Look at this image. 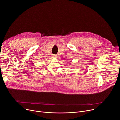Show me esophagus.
Listing matches in <instances>:
<instances>
[{
    "label": "esophagus",
    "mask_w": 120,
    "mask_h": 120,
    "mask_svg": "<svg viewBox=\"0 0 120 120\" xmlns=\"http://www.w3.org/2000/svg\"><path fill=\"white\" fill-rule=\"evenodd\" d=\"M53 58H56V57H57V56H56V55H54L53 56Z\"/></svg>",
    "instance_id": "obj_1"
}]
</instances>
